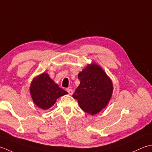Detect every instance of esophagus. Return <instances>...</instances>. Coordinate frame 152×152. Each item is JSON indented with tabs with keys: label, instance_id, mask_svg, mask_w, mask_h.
<instances>
[{
	"label": "esophagus",
	"instance_id": "34e87169",
	"mask_svg": "<svg viewBox=\"0 0 152 152\" xmlns=\"http://www.w3.org/2000/svg\"><path fill=\"white\" fill-rule=\"evenodd\" d=\"M66 91L68 92V94H69V95L73 94V90L72 88H67Z\"/></svg>",
	"mask_w": 152,
	"mask_h": 152
}]
</instances>
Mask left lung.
I'll return each instance as SVG.
<instances>
[{
	"mask_svg": "<svg viewBox=\"0 0 152 152\" xmlns=\"http://www.w3.org/2000/svg\"><path fill=\"white\" fill-rule=\"evenodd\" d=\"M80 85L73 97L80 107L91 115H95L106 107L113 93L111 80L97 64H88L78 75Z\"/></svg>",
	"mask_w": 152,
	"mask_h": 152,
	"instance_id": "8db88e82",
	"label": "left lung"
}]
</instances>
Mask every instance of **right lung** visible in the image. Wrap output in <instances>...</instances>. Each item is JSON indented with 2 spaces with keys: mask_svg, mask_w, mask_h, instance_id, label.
<instances>
[{
  "mask_svg": "<svg viewBox=\"0 0 152 152\" xmlns=\"http://www.w3.org/2000/svg\"><path fill=\"white\" fill-rule=\"evenodd\" d=\"M30 93L34 103L45 110L53 106L58 98L68 94L59 87L46 73L33 79L30 85Z\"/></svg>",
  "mask_w": 152,
  "mask_h": 152,
  "instance_id": "obj_1",
  "label": "right lung"
}]
</instances>
